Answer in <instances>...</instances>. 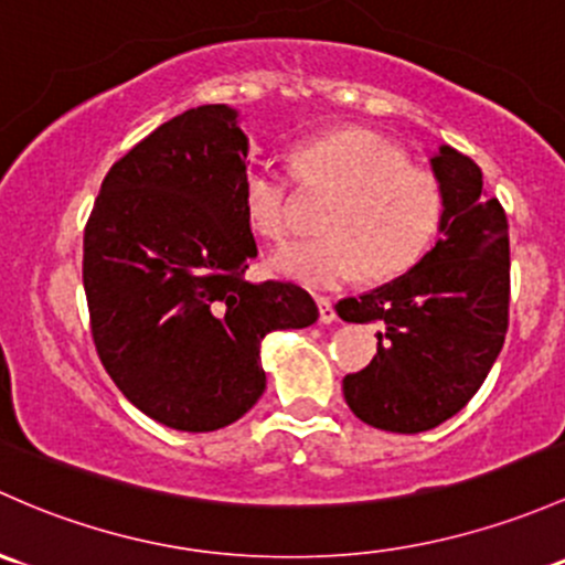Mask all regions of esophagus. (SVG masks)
Returning <instances> with one entry per match:
<instances>
[{"mask_svg":"<svg viewBox=\"0 0 565 565\" xmlns=\"http://www.w3.org/2000/svg\"><path fill=\"white\" fill-rule=\"evenodd\" d=\"M317 306H319V322H322V324L335 322L338 313H335V308H332L330 298H317Z\"/></svg>","mask_w":565,"mask_h":565,"instance_id":"1","label":"esophagus"}]
</instances>
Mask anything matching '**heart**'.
I'll list each match as a JSON object with an SVG mask.
<instances>
[{
  "label": "heart",
  "instance_id": "heart-1",
  "mask_svg": "<svg viewBox=\"0 0 565 565\" xmlns=\"http://www.w3.org/2000/svg\"><path fill=\"white\" fill-rule=\"evenodd\" d=\"M295 178L308 192L332 194L319 230L273 257L281 276L306 287L335 289L365 270L387 281L412 270L436 241L444 222V189L427 170L406 164V153L362 129H338L302 142ZM241 207L248 230L265 241L289 233L287 178L273 164L246 168Z\"/></svg>",
  "mask_w": 565,
  "mask_h": 565
}]
</instances>
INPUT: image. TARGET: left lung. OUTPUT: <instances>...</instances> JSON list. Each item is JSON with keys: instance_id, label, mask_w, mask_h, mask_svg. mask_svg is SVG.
Wrapping results in <instances>:
<instances>
[{"instance_id": "1", "label": "left lung", "mask_w": 565, "mask_h": 565, "mask_svg": "<svg viewBox=\"0 0 565 565\" xmlns=\"http://www.w3.org/2000/svg\"><path fill=\"white\" fill-rule=\"evenodd\" d=\"M444 189L438 241L408 273L335 306L343 322L379 324L371 365L343 379L354 417L423 433L455 417L482 387L509 328V224L482 192V170L438 146Z\"/></svg>"}]
</instances>
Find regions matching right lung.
<instances>
[{
    "label": "right lung",
    "mask_w": 565,
    "mask_h": 565,
    "mask_svg": "<svg viewBox=\"0 0 565 565\" xmlns=\"http://www.w3.org/2000/svg\"><path fill=\"white\" fill-rule=\"evenodd\" d=\"M248 138L230 105L170 118L105 175L83 233V289L105 371L186 433L233 425L265 392L263 338L319 319L292 281H248Z\"/></svg>",
    "instance_id": "1"
}]
</instances>
